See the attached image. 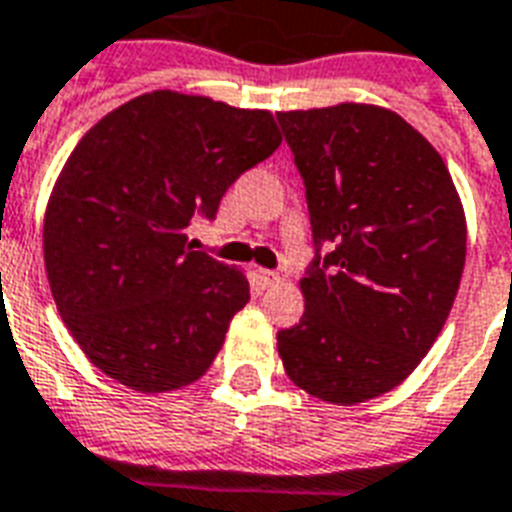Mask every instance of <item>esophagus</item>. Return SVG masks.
<instances>
[{
    "instance_id": "34e87169",
    "label": "esophagus",
    "mask_w": 512,
    "mask_h": 512,
    "mask_svg": "<svg viewBox=\"0 0 512 512\" xmlns=\"http://www.w3.org/2000/svg\"><path fill=\"white\" fill-rule=\"evenodd\" d=\"M260 279H263L268 287H273V284H282L284 282V273L279 271H260Z\"/></svg>"
}]
</instances>
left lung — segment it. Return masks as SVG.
Here are the masks:
<instances>
[{"label":"left lung","mask_w":512,"mask_h":512,"mask_svg":"<svg viewBox=\"0 0 512 512\" xmlns=\"http://www.w3.org/2000/svg\"><path fill=\"white\" fill-rule=\"evenodd\" d=\"M276 117L317 244L279 357L308 395L365 403L403 384L446 325L467 255L462 198L440 152L392 109L343 101Z\"/></svg>","instance_id":"8db88e82"}]
</instances>
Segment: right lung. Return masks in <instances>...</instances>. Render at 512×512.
<instances>
[{
    "label": "right lung",
    "instance_id": "obj_1",
    "mask_svg": "<svg viewBox=\"0 0 512 512\" xmlns=\"http://www.w3.org/2000/svg\"><path fill=\"white\" fill-rule=\"evenodd\" d=\"M282 144L268 109L152 91L104 115L58 174L42 228L58 314L85 357L158 395L204 376L247 306L244 271L187 244Z\"/></svg>",
    "mask_w": 512,
    "mask_h": 512
}]
</instances>
